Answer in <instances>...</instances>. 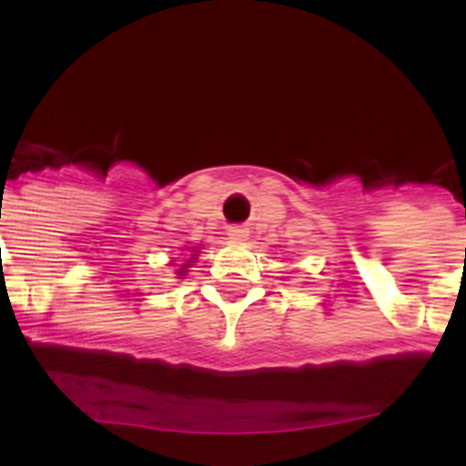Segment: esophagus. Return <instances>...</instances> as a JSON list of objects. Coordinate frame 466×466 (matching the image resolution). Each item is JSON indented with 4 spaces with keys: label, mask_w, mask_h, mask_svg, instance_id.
<instances>
[{
    "label": "esophagus",
    "mask_w": 466,
    "mask_h": 466,
    "mask_svg": "<svg viewBox=\"0 0 466 466\" xmlns=\"http://www.w3.org/2000/svg\"><path fill=\"white\" fill-rule=\"evenodd\" d=\"M247 236H249V233H247V228H242V226H228L230 240H245Z\"/></svg>",
    "instance_id": "obj_1"
}]
</instances>
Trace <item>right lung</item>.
<instances>
[{
  "label": "right lung",
  "mask_w": 466,
  "mask_h": 466,
  "mask_svg": "<svg viewBox=\"0 0 466 466\" xmlns=\"http://www.w3.org/2000/svg\"><path fill=\"white\" fill-rule=\"evenodd\" d=\"M180 272H182V270H180Z\"/></svg>",
  "instance_id": "add662e5"
}]
</instances>
